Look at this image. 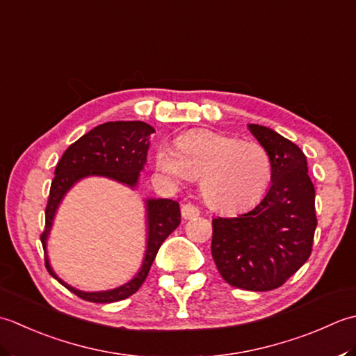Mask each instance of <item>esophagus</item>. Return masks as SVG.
Wrapping results in <instances>:
<instances>
[{
    "instance_id": "1",
    "label": "esophagus",
    "mask_w": 356,
    "mask_h": 356,
    "mask_svg": "<svg viewBox=\"0 0 356 356\" xmlns=\"http://www.w3.org/2000/svg\"><path fill=\"white\" fill-rule=\"evenodd\" d=\"M181 215H183L184 220H192V218H197L200 215V210L197 206L193 204H184L181 207Z\"/></svg>"
}]
</instances>
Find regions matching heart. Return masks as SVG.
Wrapping results in <instances>:
<instances>
[{
	"instance_id": "b5f03b06",
	"label": "heart",
	"mask_w": 356,
	"mask_h": 356,
	"mask_svg": "<svg viewBox=\"0 0 356 356\" xmlns=\"http://www.w3.org/2000/svg\"><path fill=\"white\" fill-rule=\"evenodd\" d=\"M155 165L175 184L198 179L206 204L222 213L255 206L272 179V163L263 146L207 129L178 136L175 150L158 147Z\"/></svg>"
}]
</instances>
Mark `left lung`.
<instances>
[{"instance_id": "left-lung-1", "label": "left lung", "mask_w": 356, "mask_h": 356, "mask_svg": "<svg viewBox=\"0 0 356 356\" xmlns=\"http://www.w3.org/2000/svg\"><path fill=\"white\" fill-rule=\"evenodd\" d=\"M248 129L270 158L272 184L249 212L212 220V257L230 286L266 292L280 287L310 257L315 187L296 144L270 127Z\"/></svg>"}]
</instances>
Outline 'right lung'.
Instances as JSON below:
<instances>
[{
    "label": "right lung",
    "mask_w": 356,
    "mask_h": 356,
    "mask_svg": "<svg viewBox=\"0 0 356 356\" xmlns=\"http://www.w3.org/2000/svg\"><path fill=\"white\" fill-rule=\"evenodd\" d=\"M155 129L144 121H111L93 127L64 152L55 168L46 207V229L41 235L49 273L79 298L90 302H115L129 298L141 287L165 238L181 222L179 204L168 198L144 200L146 218V250L141 266L124 284L107 290L86 292L67 284L55 273L50 264L47 243L58 209L67 192L79 181L90 177L107 178L135 191L140 184L141 172L146 168L150 136Z\"/></svg>",
    "instance_id": "right-lung-1"
}]
</instances>
